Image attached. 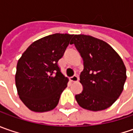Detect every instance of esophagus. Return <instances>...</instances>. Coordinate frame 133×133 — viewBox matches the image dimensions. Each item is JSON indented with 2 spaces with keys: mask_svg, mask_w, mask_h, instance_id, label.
I'll return each instance as SVG.
<instances>
[{
  "mask_svg": "<svg viewBox=\"0 0 133 133\" xmlns=\"http://www.w3.org/2000/svg\"><path fill=\"white\" fill-rule=\"evenodd\" d=\"M70 81H72V82H77L78 81V77L76 75H74L73 76L70 77Z\"/></svg>",
  "mask_w": 133,
  "mask_h": 133,
  "instance_id": "34e87169",
  "label": "esophagus"
}]
</instances>
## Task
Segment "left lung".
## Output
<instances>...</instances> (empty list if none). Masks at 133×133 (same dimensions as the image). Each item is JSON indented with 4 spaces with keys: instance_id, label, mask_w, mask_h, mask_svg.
Instances as JSON below:
<instances>
[{
    "instance_id": "left-lung-1",
    "label": "left lung",
    "mask_w": 133,
    "mask_h": 133,
    "mask_svg": "<svg viewBox=\"0 0 133 133\" xmlns=\"http://www.w3.org/2000/svg\"><path fill=\"white\" fill-rule=\"evenodd\" d=\"M71 44L84 61L80 75L82 92L75 95L84 109L99 111L107 109L121 94L127 79L122 59L105 41L86 35H75Z\"/></svg>"
}]
</instances>
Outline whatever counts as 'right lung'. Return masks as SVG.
Listing matches in <instances>:
<instances>
[{
  "mask_svg": "<svg viewBox=\"0 0 133 133\" xmlns=\"http://www.w3.org/2000/svg\"><path fill=\"white\" fill-rule=\"evenodd\" d=\"M72 36L55 33L44 37L31 44L18 60L15 84L20 98L30 110L47 112L58 104L68 78L58 61Z\"/></svg>",
  "mask_w": 133,
  "mask_h": 133,
  "instance_id": "1",
  "label": "right lung"
}]
</instances>
